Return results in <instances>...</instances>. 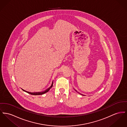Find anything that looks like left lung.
Segmentation results:
<instances>
[{
    "label": "left lung",
    "instance_id": "1",
    "mask_svg": "<svg viewBox=\"0 0 127 127\" xmlns=\"http://www.w3.org/2000/svg\"><path fill=\"white\" fill-rule=\"evenodd\" d=\"M81 95H82V94H81Z\"/></svg>",
    "mask_w": 127,
    "mask_h": 127
}]
</instances>
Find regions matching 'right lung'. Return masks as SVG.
Instances as JSON below:
<instances>
[{"mask_svg":"<svg viewBox=\"0 0 127 127\" xmlns=\"http://www.w3.org/2000/svg\"><path fill=\"white\" fill-rule=\"evenodd\" d=\"M52 86H53V82H52V84H51V86L50 87H49L48 89L46 90L45 91H44V92H38V93H30V92H28L26 91H25V90H23V89H22V90H23L24 91H25V92H26L27 93H29V94H31V95H42V94H44V93H46L48 92L49 91V90L51 89V88H52Z\"/></svg>","mask_w":127,"mask_h":127,"instance_id":"add662e5","label":"right lung"}]
</instances>
